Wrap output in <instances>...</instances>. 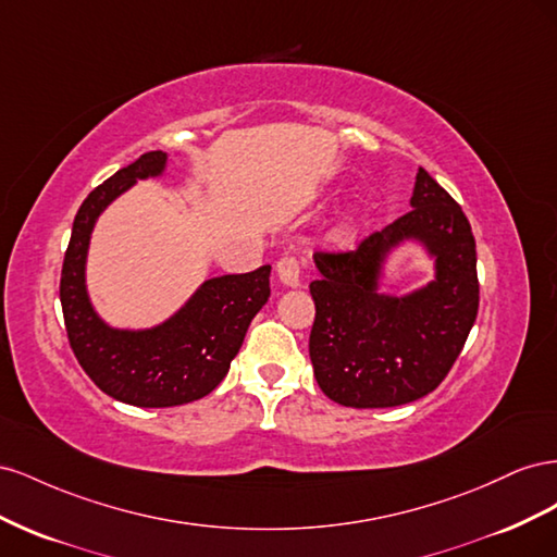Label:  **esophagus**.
Instances as JSON below:
<instances>
[{
    "label": "esophagus",
    "mask_w": 557,
    "mask_h": 557,
    "mask_svg": "<svg viewBox=\"0 0 557 557\" xmlns=\"http://www.w3.org/2000/svg\"><path fill=\"white\" fill-rule=\"evenodd\" d=\"M276 272H278V278L283 285H288V288H297L301 281V260L295 256H285L278 260Z\"/></svg>",
    "instance_id": "34e87169"
}]
</instances>
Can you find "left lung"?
I'll list each match as a JSON object with an SVG mask.
<instances>
[{
	"label": "left lung",
	"mask_w": 557,
	"mask_h": 557,
	"mask_svg": "<svg viewBox=\"0 0 557 557\" xmlns=\"http://www.w3.org/2000/svg\"><path fill=\"white\" fill-rule=\"evenodd\" d=\"M404 245L423 249L435 276L411 294H383L386 262ZM313 262L309 356L320 391L352 409L399 407L432 393L479 311L476 242L458 201L418 170L407 215L356 250L315 252Z\"/></svg>",
	"instance_id": "left-lung-1"
}]
</instances>
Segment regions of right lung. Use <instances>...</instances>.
I'll return each mask as SVG.
<instances>
[{"mask_svg": "<svg viewBox=\"0 0 557 557\" xmlns=\"http://www.w3.org/2000/svg\"><path fill=\"white\" fill-rule=\"evenodd\" d=\"M166 153L141 156L83 201L64 252L60 301L66 336L78 364L117 401L144 409L178 407L207 397L227 374L250 320L269 299L264 264L248 274L207 278L185 305L153 327H113L97 313L88 293V250L92 230L113 201L134 183L160 178Z\"/></svg>", "mask_w": 557, "mask_h": 557, "instance_id": "add662e5", "label": "right lung"}]
</instances>
